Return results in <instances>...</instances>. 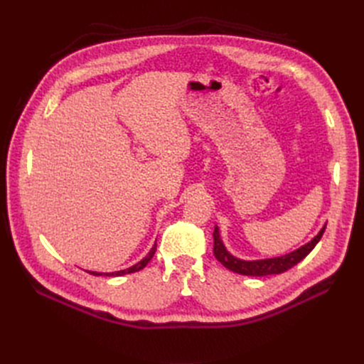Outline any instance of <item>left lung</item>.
<instances>
[{
  "label": "left lung",
  "instance_id": "8db88e82",
  "mask_svg": "<svg viewBox=\"0 0 364 364\" xmlns=\"http://www.w3.org/2000/svg\"><path fill=\"white\" fill-rule=\"evenodd\" d=\"M326 229V225L321 229L310 243L304 245L302 247L296 249L294 252L287 253V255L282 257H277V258H269V259H258V261H243L238 259L235 257L230 255V253L226 250V247L223 246V241L220 238L218 234V228L215 226L214 229V255L215 258L223 264V266L229 270H232L235 273L240 274H246V277H267V274H278V273H284L287 272L289 269H291L293 266H296L297 262L302 261L308 253H310L314 246L321 241L323 232Z\"/></svg>",
  "mask_w": 364,
  "mask_h": 364
}]
</instances>
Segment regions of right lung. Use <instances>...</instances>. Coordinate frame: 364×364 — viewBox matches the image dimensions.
Masks as SVG:
<instances>
[{
	"label": "right lung",
	"instance_id": "right-lung-1",
	"mask_svg": "<svg viewBox=\"0 0 364 364\" xmlns=\"http://www.w3.org/2000/svg\"><path fill=\"white\" fill-rule=\"evenodd\" d=\"M155 252H156V243H155V246L151 247V250L149 252V255L144 259H141L138 264H135V266H132V267H129L126 270L112 272V273H98V272H90V273L94 274V277H100V274H106V277H121V274H126V273H134V272H138L141 269H144L147 264H149V261L153 258V255H155Z\"/></svg>",
	"mask_w": 364,
	"mask_h": 364
}]
</instances>
